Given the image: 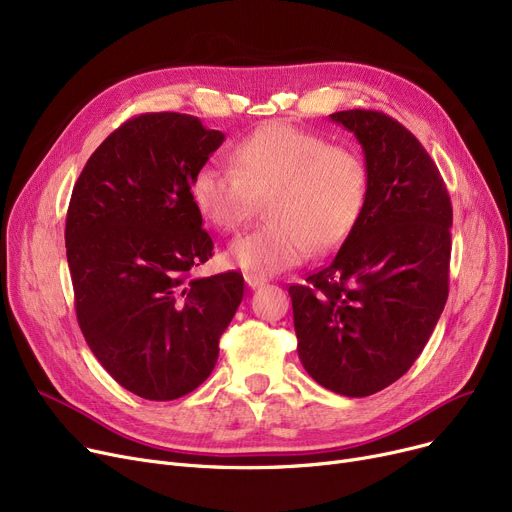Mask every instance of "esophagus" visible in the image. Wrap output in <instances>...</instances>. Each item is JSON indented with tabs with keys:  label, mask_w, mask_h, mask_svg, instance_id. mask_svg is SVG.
<instances>
[{
	"label": "esophagus",
	"mask_w": 512,
	"mask_h": 512,
	"mask_svg": "<svg viewBox=\"0 0 512 512\" xmlns=\"http://www.w3.org/2000/svg\"><path fill=\"white\" fill-rule=\"evenodd\" d=\"M245 282H247L249 288H259V286H263L267 282V278H263L259 274H245Z\"/></svg>",
	"instance_id": "1"
}]
</instances>
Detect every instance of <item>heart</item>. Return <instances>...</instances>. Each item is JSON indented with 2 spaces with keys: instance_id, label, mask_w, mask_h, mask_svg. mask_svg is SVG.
I'll use <instances>...</instances> for the list:
<instances>
[{
  "instance_id": "heart-1",
  "label": "heart",
  "mask_w": 512,
  "mask_h": 512,
  "mask_svg": "<svg viewBox=\"0 0 512 512\" xmlns=\"http://www.w3.org/2000/svg\"><path fill=\"white\" fill-rule=\"evenodd\" d=\"M230 164L201 166L191 180L199 213L220 232H236L267 197L265 224L238 236L226 259L249 274H276L309 253H326L353 232L367 203L363 157L288 122L255 128L230 149Z\"/></svg>"
}]
</instances>
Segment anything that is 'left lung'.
Masks as SVG:
<instances>
[{
  "label": "left lung",
  "instance_id": "8db88e82",
  "mask_svg": "<svg viewBox=\"0 0 512 512\" xmlns=\"http://www.w3.org/2000/svg\"><path fill=\"white\" fill-rule=\"evenodd\" d=\"M365 153L367 203L330 263L292 284L299 359L342 396L388 388L417 361L448 299L452 203L434 159L394 118L330 116Z\"/></svg>",
  "mask_w": 512,
  "mask_h": 512
}]
</instances>
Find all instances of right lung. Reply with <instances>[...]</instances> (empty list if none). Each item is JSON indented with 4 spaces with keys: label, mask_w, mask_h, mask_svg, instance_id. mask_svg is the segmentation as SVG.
Here are the masks:
<instances>
[{
    "label": "right lung",
    "mask_w": 512,
    "mask_h": 512,
    "mask_svg": "<svg viewBox=\"0 0 512 512\" xmlns=\"http://www.w3.org/2000/svg\"><path fill=\"white\" fill-rule=\"evenodd\" d=\"M224 141L199 118L141 114L80 172L66 215V257L80 332L103 369L147 400L201 386L245 292L238 272L191 278L213 240L191 180Z\"/></svg>",
    "instance_id": "1"
}]
</instances>
